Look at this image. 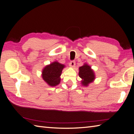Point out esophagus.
Returning <instances> with one entry per match:
<instances>
[{
  "label": "esophagus",
  "instance_id": "34e87169",
  "mask_svg": "<svg viewBox=\"0 0 134 134\" xmlns=\"http://www.w3.org/2000/svg\"><path fill=\"white\" fill-rule=\"evenodd\" d=\"M75 65H76V63H75L74 61H71L70 63H69V66L71 68H74L75 66Z\"/></svg>",
  "mask_w": 134,
  "mask_h": 134
}]
</instances>
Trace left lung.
Wrapping results in <instances>:
<instances>
[{"label": "left lung", "instance_id": "1", "mask_svg": "<svg viewBox=\"0 0 134 134\" xmlns=\"http://www.w3.org/2000/svg\"><path fill=\"white\" fill-rule=\"evenodd\" d=\"M79 77L82 79L81 84L83 86H87L89 83L93 82L96 79L95 73L91 66L87 64L79 68Z\"/></svg>", "mask_w": 134, "mask_h": 134}]
</instances>
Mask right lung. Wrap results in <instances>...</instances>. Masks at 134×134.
I'll use <instances>...</instances> for the list:
<instances>
[{
	"label": "right lung",
	"mask_w": 134,
	"mask_h": 134,
	"mask_svg": "<svg viewBox=\"0 0 134 134\" xmlns=\"http://www.w3.org/2000/svg\"><path fill=\"white\" fill-rule=\"evenodd\" d=\"M65 65L54 61L45 66L42 70V78L49 86L54 87L60 83V76Z\"/></svg>",
	"instance_id": "add662e5"
}]
</instances>
